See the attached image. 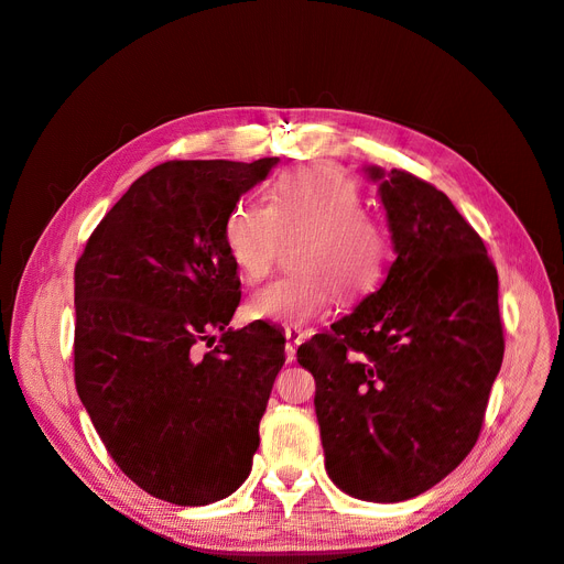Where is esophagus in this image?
I'll return each instance as SVG.
<instances>
[{
    "label": "esophagus",
    "mask_w": 564,
    "mask_h": 564,
    "mask_svg": "<svg viewBox=\"0 0 564 564\" xmlns=\"http://www.w3.org/2000/svg\"><path fill=\"white\" fill-rule=\"evenodd\" d=\"M284 338H286V344H284V352H286V362H294L296 360V348L303 344V338H305V334H301L299 329H292V327H286L284 329Z\"/></svg>",
    "instance_id": "1"
}]
</instances>
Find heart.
Here are the masks:
<instances>
[{"instance_id": "1", "label": "heart", "mask_w": 564, "mask_h": 564, "mask_svg": "<svg viewBox=\"0 0 564 564\" xmlns=\"http://www.w3.org/2000/svg\"><path fill=\"white\" fill-rule=\"evenodd\" d=\"M296 237L292 268L299 272L259 289L247 303L249 317L303 327L327 311L332 292L350 303L379 284L388 235L365 212L362 191L344 172L301 169L286 174L272 187L270 204L245 197L224 226L226 249L247 282L263 280L282 240Z\"/></svg>"}]
</instances>
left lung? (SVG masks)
<instances>
[{
	"label": "left lung",
	"mask_w": 564,
	"mask_h": 564,
	"mask_svg": "<svg viewBox=\"0 0 564 564\" xmlns=\"http://www.w3.org/2000/svg\"><path fill=\"white\" fill-rule=\"evenodd\" d=\"M379 181L395 261L377 292L299 348L315 377L324 466L355 499L398 503L475 447L503 362L499 275L449 197L414 174Z\"/></svg>",
	"instance_id": "8db88e82"
}]
</instances>
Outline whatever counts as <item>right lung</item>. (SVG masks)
Returning a JSON list of instances; mask_svg holds the SVG:
<instances>
[{
	"mask_svg": "<svg viewBox=\"0 0 564 564\" xmlns=\"http://www.w3.org/2000/svg\"><path fill=\"white\" fill-rule=\"evenodd\" d=\"M278 162L150 169L96 226L75 265L77 395L119 470L155 499H226L259 449L284 336L261 319L228 329L242 292L224 226ZM214 330L219 346L202 354Z\"/></svg>",
	"mask_w": 564,
	"mask_h": 564,
	"instance_id": "1",
	"label": "right lung"
}]
</instances>
